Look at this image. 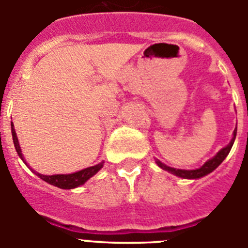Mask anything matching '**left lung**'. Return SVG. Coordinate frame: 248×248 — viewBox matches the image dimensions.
<instances>
[{
  "mask_svg": "<svg viewBox=\"0 0 248 248\" xmlns=\"http://www.w3.org/2000/svg\"><path fill=\"white\" fill-rule=\"evenodd\" d=\"M236 133H237V128L233 130V138L231 139L229 145L225 146L223 149H221L217 154L215 155L212 159L207 160L200 169H196V170H181V169H175L170 168V166H166L165 164H163L161 161H159V160H156V164L159 165V168H161L163 170H166V171L171 172V174L176 175V176L179 177H183V179H200V177L205 176V175L214 171L215 169L217 168V166L222 163L223 160H225V157L229 155L230 150H231L232 145H233V141H235Z\"/></svg>",
  "mask_w": 248,
  "mask_h": 248,
  "instance_id": "1",
  "label": "left lung"
}]
</instances>
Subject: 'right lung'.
<instances>
[{"instance_id": "obj_1", "label": "right lung", "mask_w": 248, "mask_h": 248, "mask_svg": "<svg viewBox=\"0 0 248 248\" xmlns=\"http://www.w3.org/2000/svg\"><path fill=\"white\" fill-rule=\"evenodd\" d=\"M11 130H12V138H13V144H15V148H16L17 154L18 156L23 160V163L28 166V164L26 163L25 157H23V154H22V150L19 148V143H18V138L16 135V131H15V128H13V124H11ZM103 164L104 161H102L98 165L94 166H89L87 169H83L80 171L73 172V174H65V175H42L39 174V172L34 171L33 169H31L37 176H39L42 180H45L46 183L50 184V185L57 186V187H61V189H74V187H78V186L83 185L87 180H89L93 175L97 174L99 171L100 169L103 168Z\"/></svg>"}]
</instances>
